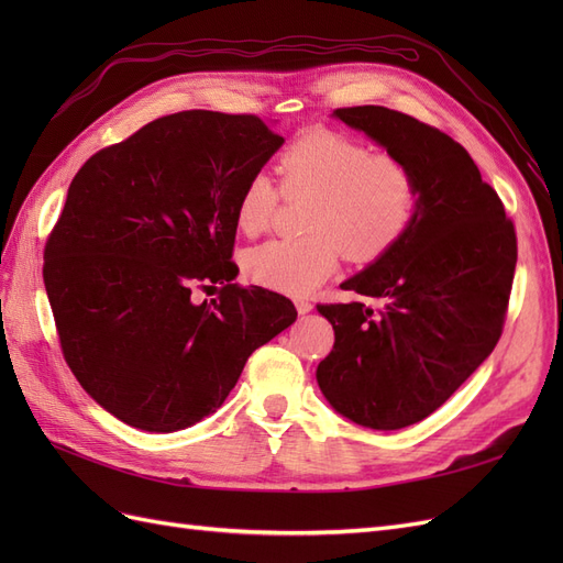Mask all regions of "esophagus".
Returning <instances> with one entry per match:
<instances>
[{"instance_id":"34e87169","label":"esophagus","mask_w":563,"mask_h":563,"mask_svg":"<svg viewBox=\"0 0 563 563\" xmlns=\"http://www.w3.org/2000/svg\"><path fill=\"white\" fill-rule=\"evenodd\" d=\"M312 308H314V305H312L308 298H298V300H296V310H298L300 314L312 312Z\"/></svg>"}]
</instances>
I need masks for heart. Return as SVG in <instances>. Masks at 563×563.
Listing matches in <instances>:
<instances>
[{
    "label": "heart",
    "instance_id": "obj_1",
    "mask_svg": "<svg viewBox=\"0 0 563 563\" xmlns=\"http://www.w3.org/2000/svg\"><path fill=\"white\" fill-rule=\"evenodd\" d=\"M279 190L308 195L298 236L246 251V277L282 294L302 296L327 282L340 253L368 265L395 251L420 209V183L408 162L329 129H308L277 157ZM279 190L267 174H253L234 203V223L246 236L269 228Z\"/></svg>",
    "mask_w": 563,
    "mask_h": 563
}]
</instances>
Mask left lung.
Returning <instances> with one entry per match:
<instances>
[{"mask_svg": "<svg viewBox=\"0 0 563 563\" xmlns=\"http://www.w3.org/2000/svg\"><path fill=\"white\" fill-rule=\"evenodd\" d=\"M333 114L408 162L420 209L395 251L340 284L360 300L317 305L335 333L317 383L352 422L401 430L434 413L496 347L517 232L498 192L451 135L383 106Z\"/></svg>", "mask_w": 563, "mask_h": 563, "instance_id": "left-lung-1", "label": "left lung"}]
</instances>
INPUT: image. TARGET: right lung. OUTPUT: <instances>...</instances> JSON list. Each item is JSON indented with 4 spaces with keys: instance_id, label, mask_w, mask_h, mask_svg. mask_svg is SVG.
Here are the masks:
<instances>
[{
    "instance_id": "add662e5",
    "label": "right lung",
    "mask_w": 563,
    "mask_h": 563,
    "mask_svg": "<svg viewBox=\"0 0 563 563\" xmlns=\"http://www.w3.org/2000/svg\"><path fill=\"white\" fill-rule=\"evenodd\" d=\"M284 139L255 114H166L87 159L44 246V286L79 385L122 422L213 413L294 302L240 286L234 203ZM219 298L197 306L194 288Z\"/></svg>"
}]
</instances>
